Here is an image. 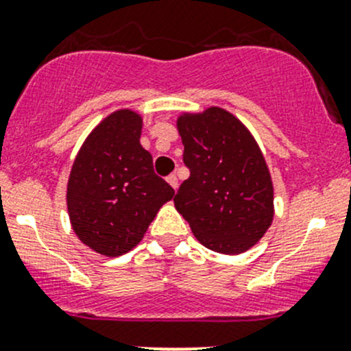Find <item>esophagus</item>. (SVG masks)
<instances>
[{"instance_id":"esophagus-1","label":"esophagus","mask_w":351,"mask_h":351,"mask_svg":"<svg viewBox=\"0 0 351 351\" xmlns=\"http://www.w3.org/2000/svg\"><path fill=\"white\" fill-rule=\"evenodd\" d=\"M166 180H168V183L173 186V189H175V191L178 189V178H176V175H169Z\"/></svg>"}]
</instances>
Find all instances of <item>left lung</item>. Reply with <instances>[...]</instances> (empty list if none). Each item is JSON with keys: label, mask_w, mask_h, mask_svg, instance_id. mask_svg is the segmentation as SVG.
<instances>
[{"label": "left lung", "mask_w": 351, "mask_h": 351, "mask_svg": "<svg viewBox=\"0 0 351 351\" xmlns=\"http://www.w3.org/2000/svg\"><path fill=\"white\" fill-rule=\"evenodd\" d=\"M191 176L175 208L208 250L239 254L253 247L274 220V186L247 128L220 107L176 121Z\"/></svg>", "instance_id": "8db88e82"}]
</instances>
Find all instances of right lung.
I'll return each instance as SVG.
<instances>
[{
	"label": "right lung",
	"instance_id": "right-lung-1",
	"mask_svg": "<svg viewBox=\"0 0 351 351\" xmlns=\"http://www.w3.org/2000/svg\"><path fill=\"white\" fill-rule=\"evenodd\" d=\"M142 116L116 110L84 140L67 183V209L80 241L104 256H121L143 239L175 191L154 173L140 145Z\"/></svg>",
	"mask_w": 351,
	"mask_h": 351
}]
</instances>
